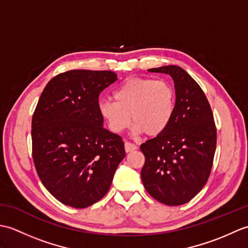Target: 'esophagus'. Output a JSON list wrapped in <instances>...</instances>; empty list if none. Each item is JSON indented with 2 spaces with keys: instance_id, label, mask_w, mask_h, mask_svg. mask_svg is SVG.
<instances>
[{
  "instance_id": "obj_1",
  "label": "esophagus",
  "mask_w": 248,
  "mask_h": 248,
  "mask_svg": "<svg viewBox=\"0 0 248 248\" xmlns=\"http://www.w3.org/2000/svg\"><path fill=\"white\" fill-rule=\"evenodd\" d=\"M136 149H138V146H136L135 144L130 143V141H125V143H124V150H125V152H131V151L136 150Z\"/></svg>"
}]
</instances>
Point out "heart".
I'll list each match as a JSON object with an SVG mask.
<instances>
[{"label":"heart","instance_id":"b5f03b06","mask_svg":"<svg viewBox=\"0 0 248 248\" xmlns=\"http://www.w3.org/2000/svg\"><path fill=\"white\" fill-rule=\"evenodd\" d=\"M113 101L101 100L99 113L113 133H123L131 119L134 132L156 136L170 124L176 108V91L170 82L136 78L124 82L113 93ZM131 118H129V116Z\"/></svg>","mask_w":248,"mask_h":248}]
</instances>
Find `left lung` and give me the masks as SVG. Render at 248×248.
<instances>
[{"instance_id":"obj_1","label":"left lung","mask_w":248,"mask_h":248,"mask_svg":"<svg viewBox=\"0 0 248 248\" xmlns=\"http://www.w3.org/2000/svg\"><path fill=\"white\" fill-rule=\"evenodd\" d=\"M149 71L172 78L176 108L168 127L140 145L145 155L141 181L157 202L180 205L196 196L208 181L217 148V127L203 91L186 70L170 65Z\"/></svg>"}]
</instances>
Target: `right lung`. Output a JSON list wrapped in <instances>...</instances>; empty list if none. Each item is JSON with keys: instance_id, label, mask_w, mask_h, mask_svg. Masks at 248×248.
Wrapping results in <instances>:
<instances>
[{"instance_id": "1", "label": "right lung", "mask_w": 248, "mask_h": 248, "mask_svg": "<svg viewBox=\"0 0 248 248\" xmlns=\"http://www.w3.org/2000/svg\"><path fill=\"white\" fill-rule=\"evenodd\" d=\"M115 72L69 70L46 84L31 118V154L45 187L66 205L99 202L125 156L118 134L104 129L99 94Z\"/></svg>"}]
</instances>
